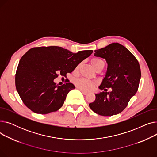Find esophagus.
<instances>
[{
    "instance_id": "34e87169",
    "label": "esophagus",
    "mask_w": 157,
    "mask_h": 157,
    "mask_svg": "<svg viewBox=\"0 0 157 157\" xmlns=\"http://www.w3.org/2000/svg\"><path fill=\"white\" fill-rule=\"evenodd\" d=\"M79 90L80 91L83 93V95H86L87 94H88V92H86V91H85V90H81V89H79Z\"/></svg>"
}]
</instances>
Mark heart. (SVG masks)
<instances>
[{
	"mask_svg": "<svg viewBox=\"0 0 157 157\" xmlns=\"http://www.w3.org/2000/svg\"><path fill=\"white\" fill-rule=\"evenodd\" d=\"M90 63H91L92 65L95 69L97 67H98L99 65L104 64V62L102 60L98 59V58H93V59H92L91 60H90ZM74 83H75L76 86L79 89L83 90H90L95 86V83L93 81L84 78H81L76 80L75 82H74Z\"/></svg>",
	"mask_w": 157,
	"mask_h": 157,
	"instance_id": "heart-1",
	"label": "heart"
}]
</instances>
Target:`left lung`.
I'll return each mask as SVG.
<instances>
[{
  "mask_svg": "<svg viewBox=\"0 0 157 157\" xmlns=\"http://www.w3.org/2000/svg\"><path fill=\"white\" fill-rule=\"evenodd\" d=\"M94 55L104 59L108 68L98 87L104 91L95 94V101L89 106L101 116L116 115L124 110L137 91L141 76L139 63L127 48L118 43L96 49ZM109 87L112 90L107 92Z\"/></svg>",
  "mask_w": 157,
  "mask_h": 157,
  "instance_id": "left-lung-1",
  "label": "left lung"
}]
</instances>
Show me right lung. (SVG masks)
Wrapping results in <instances>:
<instances>
[{
    "label": "right lung",
    "instance_id": "add662e5",
    "mask_svg": "<svg viewBox=\"0 0 157 157\" xmlns=\"http://www.w3.org/2000/svg\"><path fill=\"white\" fill-rule=\"evenodd\" d=\"M92 53L84 50L73 53L53 46L29 49L21 58L15 76L16 90L25 105L37 114L59 110L75 86L71 83L59 86L54 79L59 74L65 77Z\"/></svg>",
    "mask_w": 157,
    "mask_h": 157
}]
</instances>
